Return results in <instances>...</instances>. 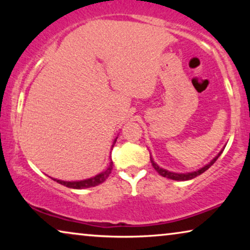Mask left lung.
Returning a JSON list of instances; mask_svg holds the SVG:
<instances>
[{
  "mask_svg": "<svg viewBox=\"0 0 250 250\" xmlns=\"http://www.w3.org/2000/svg\"><path fill=\"white\" fill-rule=\"evenodd\" d=\"M223 152V150L218 153V155L215 157V158H213V160H211L210 163H208L206 166L201 167L200 169H197L194 170V172H190V173H174V172H169V170L167 169H164L162 168V167H159L157 164L153 162V159L150 157V160H151V164H152V167L155 168L157 172H158V174H160V175L164 176V177H167V179H170V180H175V181H188V180H192L194 179V177H197L198 175H200V174H203L204 172H206V170L209 168V167L213 165V164L216 162L218 157L221 156V153Z\"/></svg>",
  "mask_w": 250,
  "mask_h": 250,
  "instance_id": "left-lung-1",
  "label": "left lung"
}]
</instances>
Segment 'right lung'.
<instances>
[{"instance_id": "1", "label": "right lung", "mask_w": 250, "mask_h": 250, "mask_svg": "<svg viewBox=\"0 0 250 250\" xmlns=\"http://www.w3.org/2000/svg\"><path fill=\"white\" fill-rule=\"evenodd\" d=\"M116 140H117V138L114 140L112 146H115ZM112 166H114V164H112V162H110V164H109V166H108V168L105 169L104 172L98 174V175L91 177V179L82 180V181H62V180H57V179H52V180L57 181L58 183L62 184V186H64V187L70 188V189H85V188H92V187L99 186V184L104 182L105 179H108L109 174H110L111 170H112Z\"/></svg>"}]
</instances>
